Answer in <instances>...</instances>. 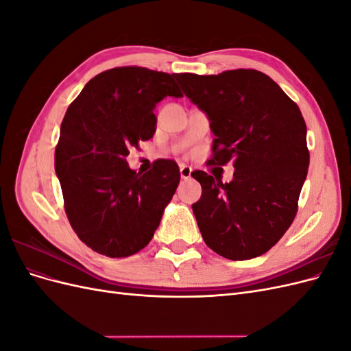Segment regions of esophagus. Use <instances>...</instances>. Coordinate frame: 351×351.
<instances>
[{
	"mask_svg": "<svg viewBox=\"0 0 351 351\" xmlns=\"http://www.w3.org/2000/svg\"><path fill=\"white\" fill-rule=\"evenodd\" d=\"M192 171H193V169L187 167V165L180 167V176H182L183 180H189L190 177H192Z\"/></svg>",
	"mask_w": 351,
	"mask_h": 351,
	"instance_id": "34e87169",
	"label": "esophagus"
}]
</instances>
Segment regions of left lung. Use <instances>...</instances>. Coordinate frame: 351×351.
<instances>
[{
    "mask_svg": "<svg viewBox=\"0 0 351 351\" xmlns=\"http://www.w3.org/2000/svg\"><path fill=\"white\" fill-rule=\"evenodd\" d=\"M176 79L209 117L215 134L209 165L232 161L236 168L230 183L205 171L192 174L202 186L192 206L202 237L226 259L261 256L290 228L299 208L309 168L300 108L258 70L182 73Z\"/></svg>",
    "mask_w": 351,
    "mask_h": 351,
    "instance_id": "1",
    "label": "left lung"
}]
</instances>
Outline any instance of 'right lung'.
Instances as JSON below:
<instances>
[{
    "label": "right lung",
    "mask_w": 351,
    "mask_h": 351,
    "mask_svg": "<svg viewBox=\"0 0 351 351\" xmlns=\"http://www.w3.org/2000/svg\"><path fill=\"white\" fill-rule=\"evenodd\" d=\"M183 97L173 74L127 66L90 79L62 119L56 146L66 215L77 237L108 258H127L154 237L180 183L171 159L129 168L132 147L155 133V105Z\"/></svg>",
    "instance_id": "add662e5"
}]
</instances>
